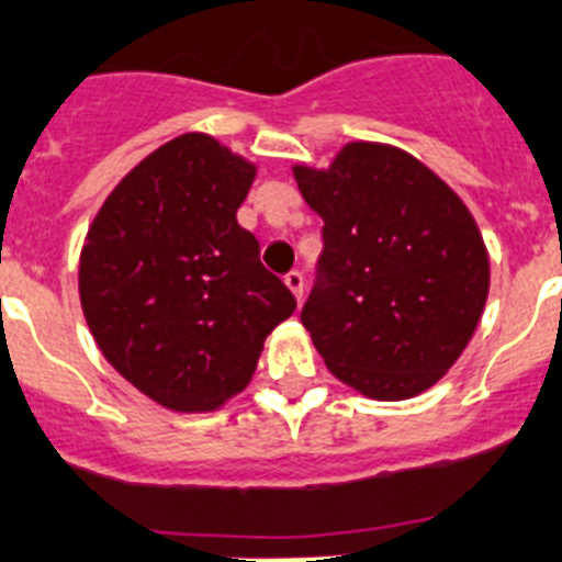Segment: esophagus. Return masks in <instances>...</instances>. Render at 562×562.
<instances>
[{
    "label": "esophagus",
    "mask_w": 562,
    "mask_h": 562,
    "mask_svg": "<svg viewBox=\"0 0 562 562\" xmlns=\"http://www.w3.org/2000/svg\"><path fill=\"white\" fill-rule=\"evenodd\" d=\"M284 284L290 286L292 295H295L297 301H301V297H303V276H301V272H297V270L286 272V276H284Z\"/></svg>",
    "instance_id": "34e87169"
}]
</instances>
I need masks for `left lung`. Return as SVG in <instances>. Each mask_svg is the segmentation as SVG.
<instances>
[{
	"instance_id": "8db88e82",
	"label": "left lung",
	"mask_w": 562,
	"mask_h": 562,
	"mask_svg": "<svg viewBox=\"0 0 562 562\" xmlns=\"http://www.w3.org/2000/svg\"><path fill=\"white\" fill-rule=\"evenodd\" d=\"M323 217L301 323L339 382L375 401L424 393L480 326L491 261L471 211L390 144H345L328 169L292 167Z\"/></svg>"
}]
</instances>
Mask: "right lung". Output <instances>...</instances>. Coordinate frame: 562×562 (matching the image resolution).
<instances>
[{"instance_id": "obj_1", "label": "right lung", "mask_w": 562, "mask_h": 562, "mask_svg": "<svg viewBox=\"0 0 562 562\" xmlns=\"http://www.w3.org/2000/svg\"><path fill=\"white\" fill-rule=\"evenodd\" d=\"M254 178L217 138L183 133L120 180L82 245L80 303L102 357L167 409L214 412L241 393L295 312L236 223Z\"/></svg>"}]
</instances>
